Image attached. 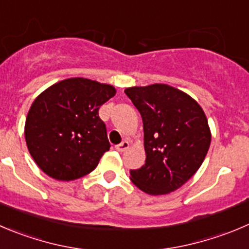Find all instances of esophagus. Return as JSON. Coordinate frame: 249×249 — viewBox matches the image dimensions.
Instances as JSON below:
<instances>
[{"instance_id":"34e87169","label":"esophagus","mask_w":249,"mask_h":249,"mask_svg":"<svg viewBox=\"0 0 249 249\" xmlns=\"http://www.w3.org/2000/svg\"><path fill=\"white\" fill-rule=\"evenodd\" d=\"M115 148H116V150L120 151V153H122V151L127 150V149L129 148V143H128V142H127V141H123L122 143L117 144V145H116Z\"/></svg>"}]
</instances>
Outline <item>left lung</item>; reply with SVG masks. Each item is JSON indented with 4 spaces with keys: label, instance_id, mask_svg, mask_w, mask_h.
<instances>
[{
    "label": "left lung",
    "instance_id": "1",
    "mask_svg": "<svg viewBox=\"0 0 249 249\" xmlns=\"http://www.w3.org/2000/svg\"><path fill=\"white\" fill-rule=\"evenodd\" d=\"M141 112L145 164L131 170V181L150 196L183 186L204 161L212 141L208 118L192 96L167 84L124 90Z\"/></svg>",
    "mask_w": 249,
    "mask_h": 249
}]
</instances>
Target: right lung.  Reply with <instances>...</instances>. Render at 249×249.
I'll return each instance as SVG.
<instances>
[{
    "mask_svg": "<svg viewBox=\"0 0 249 249\" xmlns=\"http://www.w3.org/2000/svg\"><path fill=\"white\" fill-rule=\"evenodd\" d=\"M115 87L87 78H68L45 89L25 120L28 150L42 172L58 181L90 174L110 149L99 108Z\"/></svg>",
    "mask_w": 249,
    "mask_h": 249,
    "instance_id": "obj_1",
    "label": "right lung"
}]
</instances>
